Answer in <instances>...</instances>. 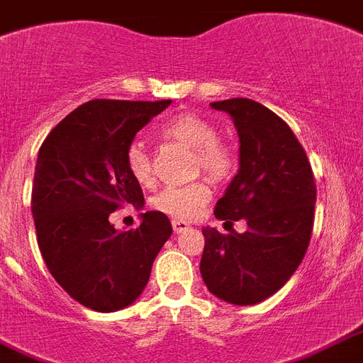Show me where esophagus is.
<instances>
[{
  "instance_id": "obj_1",
  "label": "esophagus",
  "mask_w": 363,
  "mask_h": 363,
  "mask_svg": "<svg viewBox=\"0 0 363 363\" xmlns=\"http://www.w3.org/2000/svg\"><path fill=\"white\" fill-rule=\"evenodd\" d=\"M171 225H173V230H175L177 234H181V232H184L190 228V223L182 220V218H173V220H171Z\"/></svg>"
}]
</instances>
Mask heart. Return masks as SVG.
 I'll return each mask as SVG.
<instances>
[{
	"mask_svg": "<svg viewBox=\"0 0 363 363\" xmlns=\"http://www.w3.org/2000/svg\"><path fill=\"white\" fill-rule=\"evenodd\" d=\"M165 140L192 148L194 173H203L213 182L230 181L236 173L238 160L230 146L217 138L215 127L201 116L182 112L173 116L160 129ZM127 171L138 184L148 186L154 182V163L143 143H131L125 152ZM211 200V188L203 179L182 186H169L152 200V207L175 218H192Z\"/></svg>",
	"mask_w": 363,
	"mask_h": 363,
	"instance_id": "obj_1",
	"label": "heart"
}]
</instances>
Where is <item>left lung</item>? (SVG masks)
I'll return each instance as SVG.
<instances>
[{"label":"left lung","mask_w":363,"mask_h":363,"mask_svg":"<svg viewBox=\"0 0 363 363\" xmlns=\"http://www.w3.org/2000/svg\"><path fill=\"white\" fill-rule=\"evenodd\" d=\"M240 135V171L215 206V217L245 218L247 232L203 228L200 272L207 289L230 304H257L297 270L314 226L316 182L291 127L251 99L211 102Z\"/></svg>","instance_id":"1"}]
</instances>
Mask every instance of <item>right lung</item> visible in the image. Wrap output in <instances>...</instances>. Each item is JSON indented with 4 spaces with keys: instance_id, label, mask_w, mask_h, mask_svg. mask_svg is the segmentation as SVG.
Returning <instances> with one entry per match:
<instances>
[{
    "instance_id": "obj_1",
    "label": "right lung",
    "mask_w": 363,
    "mask_h": 363,
    "mask_svg": "<svg viewBox=\"0 0 363 363\" xmlns=\"http://www.w3.org/2000/svg\"><path fill=\"white\" fill-rule=\"evenodd\" d=\"M169 104L95 99L66 116L40 148L32 215L41 257L55 281L91 311L135 303L173 232L160 211H146L135 230H116L108 220L116 209L145 201L125 152Z\"/></svg>"
}]
</instances>
